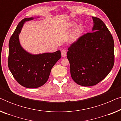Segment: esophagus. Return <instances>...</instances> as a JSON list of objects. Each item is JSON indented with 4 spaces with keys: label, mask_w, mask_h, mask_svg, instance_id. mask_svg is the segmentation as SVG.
<instances>
[{
    "label": "esophagus",
    "mask_w": 121,
    "mask_h": 121,
    "mask_svg": "<svg viewBox=\"0 0 121 121\" xmlns=\"http://www.w3.org/2000/svg\"><path fill=\"white\" fill-rule=\"evenodd\" d=\"M61 54H62V56L63 57H65L67 56V52L65 50L61 51Z\"/></svg>",
    "instance_id": "34e87169"
}]
</instances>
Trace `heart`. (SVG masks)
<instances>
[{
	"instance_id": "1",
	"label": "heart",
	"mask_w": 121,
	"mask_h": 121,
	"mask_svg": "<svg viewBox=\"0 0 121 121\" xmlns=\"http://www.w3.org/2000/svg\"><path fill=\"white\" fill-rule=\"evenodd\" d=\"M76 25H77V22H76L75 21H70V22L67 23V24L62 27V30L65 31L70 30L72 29L73 28L75 27ZM83 30V26L81 25H79L77 27L74 29V32L73 33L72 37H71V41H72V42H75V41L79 39V37L80 36L81 34H82Z\"/></svg>"
}]
</instances>
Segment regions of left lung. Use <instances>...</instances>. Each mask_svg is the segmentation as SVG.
<instances>
[{
  "label": "left lung",
  "mask_w": 121,
  "mask_h": 121,
  "mask_svg": "<svg viewBox=\"0 0 121 121\" xmlns=\"http://www.w3.org/2000/svg\"><path fill=\"white\" fill-rule=\"evenodd\" d=\"M92 20V32L73 43L67 54L73 80L83 86L96 85L105 79L115 62L112 35L101 20Z\"/></svg>",
  "instance_id": "8db88e82"
}]
</instances>
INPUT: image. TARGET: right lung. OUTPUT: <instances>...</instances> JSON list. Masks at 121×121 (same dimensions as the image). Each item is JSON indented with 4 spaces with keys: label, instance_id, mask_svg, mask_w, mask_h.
Returning a JSON list of instances; mask_svg holds the SVG:
<instances>
[{
    "label": "right lung",
    "instance_id": "obj_1",
    "mask_svg": "<svg viewBox=\"0 0 121 121\" xmlns=\"http://www.w3.org/2000/svg\"><path fill=\"white\" fill-rule=\"evenodd\" d=\"M34 17L25 18L17 25L9 42L8 67L15 79L27 88H37L47 82L51 69L61 58L60 51L53 53L32 54L20 43L19 35L26 21Z\"/></svg>",
    "mask_w": 121,
    "mask_h": 121
}]
</instances>
